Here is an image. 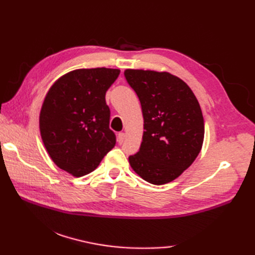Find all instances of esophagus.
I'll return each mask as SVG.
<instances>
[{"mask_svg": "<svg viewBox=\"0 0 255 255\" xmlns=\"http://www.w3.org/2000/svg\"><path fill=\"white\" fill-rule=\"evenodd\" d=\"M117 141L119 144H123L125 141V133L124 132H119L117 136Z\"/></svg>", "mask_w": 255, "mask_h": 255, "instance_id": "obj_1", "label": "esophagus"}]
</instances>
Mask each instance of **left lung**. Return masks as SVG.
<instances>
[{"instance_id":"left-lung-1","label":"left lung","mask_w":255,"mask_h":255,"mask_svg":"<svg viewBox=\"0 0 255 255\" xmlns=\"http://www.w3.org/2000/svg\"><path fill=\"white\" fill-rule=\"evenodd\" d=\"M124 75L141 104L144 129L129 163L151 184L172 182L202 149L205 126L199 103L189 86L169 72L128 69Z\"/></svg>"}]
</instances>
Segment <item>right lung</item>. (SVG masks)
Segmentation results:
<instances>
[{
  "instance_id": "add662e5",
  "label": "right lung",
  "mask_w": 255,
  "mask_h": 255,
  "mask_svg": "<svg viewBox=\"0 0 255 255\" xmlns=\"http://www.w3.org/2000/svg\"><path fill=\"white\" fill-rule=\"evenodd\" d=\"M119 73L107 68L75 70L46 95L39 117L42 142L52 161L70 174H89L115 147L105 95Z\"/></svg>"
}]
</instances>
